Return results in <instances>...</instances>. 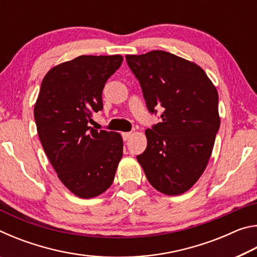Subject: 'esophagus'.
<instances>
[{
    "label": "esophagus",
    "instance_id": "obj_1",
    "mask_svg": "<svg viewBox=\"0 0 257 257\" xmlns=\"http://www.w3.org/2000/svg\"><path fill=\"white\" fill-rule=\"evenodd\" d=\"M132 136V133H122V138L123 141H128V139Z\"/></svg>",
    "mask_w": 257,
    "mask_h": 257
}]
</instances>
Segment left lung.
Here are the masks:
<instances>
[{
	"label": "left lung",
	"instance_id": "1",
	"mask_svg": "<svg viewBox=\"0 0 257 257\" xmlns=\"http://www.w3.org/2000/svg\"><path fill=\"white\" fill-rule=\"evenodd\" d=\"M151 113L161 122L146 129L147 147L137 155L147 180L165 195L190 189L205 170L220 128L217 90L205 71L175 54L152 51L125 55Z\"/></svg>",
	"mask_w": 257,
	"mask_h": 257
}]
</instances>
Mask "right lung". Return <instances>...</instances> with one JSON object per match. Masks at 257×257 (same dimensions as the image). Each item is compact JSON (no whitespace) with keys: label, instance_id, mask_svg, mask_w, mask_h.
<instances>
[{"label":"right lung","instance_id":"right-lung-1","mask_svg":"<svg viewBox=\"0 0 257 257\" xmlns=\"http://www.w3.org/2000/svg\"><path fill=\"white\" fill-rule=\"evenodd\" d=\"M122 60L80 55L52 68L42 81L34 108L38 136L59 179L78 197L104 193L122 158L120 134L88 125L103 108L104 85Z\"/></svg>","mask_w":257,"mask_h":257}]
</instances>
